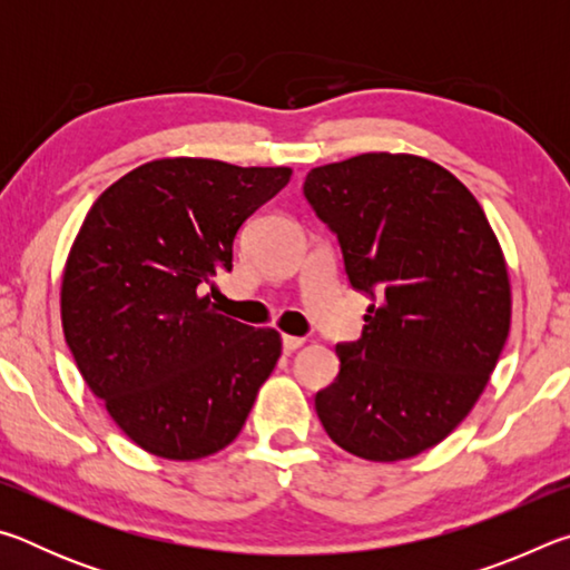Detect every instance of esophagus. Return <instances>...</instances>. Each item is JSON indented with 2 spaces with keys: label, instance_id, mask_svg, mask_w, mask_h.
<instances>
[{
  "label": "esophagus",
  "instance_id": "esophagus-1",
  "mask_svg": "<svg viewBox=\"0 0 570 570\" xmlns=\"http://www.w3.org/2000/svg\"><path fill=\"white\" fill-rule=\"evenodd\" d=\"M284 352H296V350H302L304 346V336H292V334H284Z\"/></svg>",
  "mask_w": 570,
  "mask_h": 570
}]
</instances>
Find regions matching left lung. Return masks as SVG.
I'll return each mask as SVG.
<instances>
[{
    "mask_svg": "<svg viewBox=\"0 0 570 570\" xmlns=\"http://www.w3.org/2000/svg\"><path fill=\"white\" fill-rule=\"evenodd\" d=\"M304 196L372 298L316 414L372 462L420 455L475 407L510 332L503 248L475 196L438 163L364 153L312 168Z\"/></svg>",
    "mask_w": 570,
    "mask_h": 570,
    "instance_id": "8db88e82",
    "label": "left lung"
}]
</instances>
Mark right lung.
Wrapping results in <instances>:
<instances>
[{
  "mask_svg": "<svg viewBox=\"0 0 570 570\" xmlns=\"http://www.w3.org/2000/svg\"><path fill=\"white\" fill-rule=\"evenodd\" d=\"M292 168L163 158L95 200L62 274V332L77 370L135 445L200 460L236 440L282 356L276 330L200 296L230 272L244 220ZM214 294V288H210Z\"/></svg>",
  "mask_w": 570,
  "mask_h": 570,
  "instance_id": "obj_1",
  "label": "right lung"
}]
</instances>
